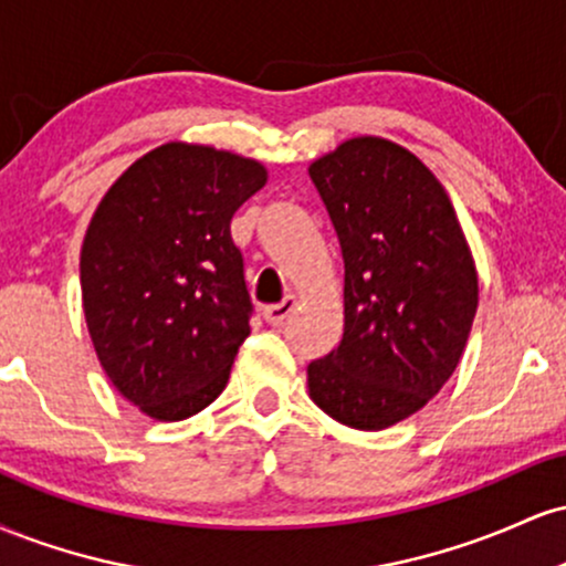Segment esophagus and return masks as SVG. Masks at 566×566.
<instances>
[{"instance_id": "esophagus-1", "label": "esophagus", "mask_w": 566, "mask_h": 566, "mask_svg": "<svg viewBox=\"0 0 566 566\" xmlns=\"http://www.w3.org/2000/svg\"><path fill=\"white\" fill-rule=\"evenodd\" d=\"M295 305H297V297L295 295H287L282 303H276V305H265V311H263L265 322H269V324H282L292 314V311H295Z\"/></svg>"}]
</instances>
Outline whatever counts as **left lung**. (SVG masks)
<instances>
[{"instance_id": "left-lung-1", "label": "left lung", "mask_w": 566, "mask_h": 566, "mask_svg": "<svg viewBox=\"0 0 566 566\" xmlns=\"http://www.w3.org/2000/svg\"><path fill=\"white\" fill-rule=\"evenodd\" d=\"M343 265L340 346L308 365L337 423L382 431L441 391L479 308V274L444 186L399 143L359 135L308 167Z\"/></svg>"}]
</instances>
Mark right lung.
<instances>
[{
	"label": "right lung",
	"mask_w": 566,
	"mask_h": 566,
	"mask_svg": "<svg viewBox=\"0 0 566 566\" xmlns=\"http://www.w3.org/2000/svg\"><path fill=\"white\" fill-rule=\"evenodd\" d=\"M265 180L261 161L172 140L95 207L80 258L84 322L103 373L148 418H191L229 382L252 311L231 218Z\"/></svg>",
	"instance_id": "add662e5"
}]
</instances>
